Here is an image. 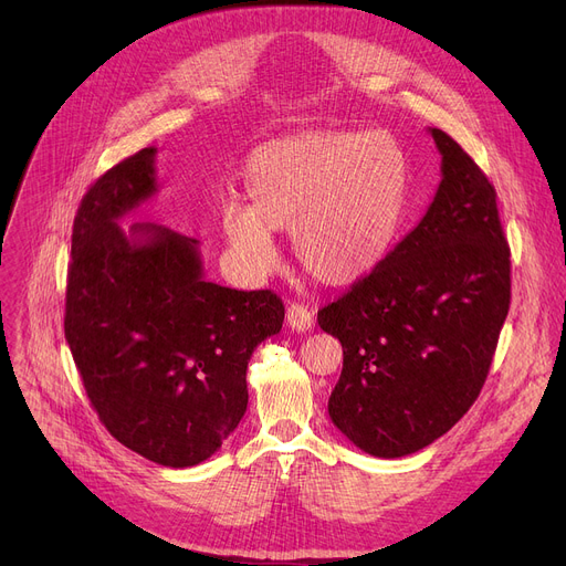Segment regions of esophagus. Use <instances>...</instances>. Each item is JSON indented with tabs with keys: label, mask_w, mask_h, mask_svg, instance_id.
<instances>
[{
	"label": "esophagus",
	"mask_w": 566,
	"mask_h": 566,
	"mask_svg": "<svg viewBox=\"0 0 566 566\" xmlns=\"http://www.w3.org/2000/svg\"><path fill=\"white\" fill-rule=\"evenodd\" d=\"M286 325L295 333H307V331H312V325H314V312L307 305L293 303L286 310Z\"/></svg>",
	"instance_id": "34e87169"
}]
</instances>
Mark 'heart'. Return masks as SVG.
I'll return each instance as SVG.
<instances>
[{"label": "heart", "instance_id": "b5f03b06", "mask_svg": "<svg viewBox=\"0 0 566 566\" xmlns=\"http://www.w3.org/2000/svg\"><path fill=\"white\" fill-rule=\"evenodd\" d=\"M408 174L401 144L380 130L271 142L248 163L252 206L222 208L227 241L243 268L261 275L277 261L273 229H291L293 252L312 277L355 284L397 241Z\"/></svg>", "mask_w": 566, "mask_h": 566}]
</instances>
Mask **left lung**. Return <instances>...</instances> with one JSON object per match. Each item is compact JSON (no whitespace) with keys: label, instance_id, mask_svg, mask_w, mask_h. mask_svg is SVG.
Wrapping results in <instances>:
<instances>
[{"label":"left lung","instance_id":"obj_1","mask_svg":"<svg viewBox=\"0 0 566 566\" xmlns=\"http://www.w3.org/2000/svg\"><path fill=\"white\" fill-rule=\"evenodd\" d=\"M429 133L442 178L424 218L367 277L318 310V325L344 348L331 420L378 459L420 452L463 418L512 298L495 188L448 133Z\"/></svg>","mask_w":566,"mask_h":566}]
</instances>
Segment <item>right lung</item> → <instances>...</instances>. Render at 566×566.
<instances>
[{
    "label": "right lung",
    "instance_id": "obj_1",
    "mask_svg": "<svg viewBox=\"0 0 566 566\" xmlns=\"http://www.w3.org/2000/svg\"><path fill=\"white\" fill-rule=\"evenodd\" d=\"M156 148L107 169L73 222L64 333L107 431L144 459L213 457L248 408V363L282 331L273 291L208 282L197 238L118 220L158 192Z\"/></svg>",
    "mask_w": 566,
    "mask_h": 566
}]
</instances>
